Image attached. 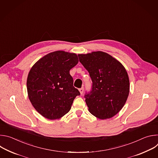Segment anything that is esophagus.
Returning <instances> with one entry per match:
<instances>
[{
	"label": "esophagus",
	"instance_id": "1",
	"mask_svg": "<svg viewBox=\"0 0 158 158\" xmlns=\"http://www.w3.org/2000/svg\"><path fill=\"white\" fill-rule=\"evenodd\" d=\"M79 92H80L81 94H82V93H83V92H84V88H83V87H81V88L79 89Z\"/></svg>",
	"mask_w": 158,
	"mask_h": 158
}]
</instances>
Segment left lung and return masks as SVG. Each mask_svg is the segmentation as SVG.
Masks as SVG:
<instances>
[{"mask_svg":"<svg viewBox=\"0 0 158 158\" xmlns=\"http://www.w3.org/2000/svg\"><path fill=\"white\" fill-rule=\"evenodd\" d=\"M78 56L93 81L91 92L84 96L89 112L101 119L114 116L124 106L129 93V79L124 67L102 51Z\"/></svg>","mask_w":158,"mask_h":158,"instance_id":"8db88e82","label":"left lung"}]
</instances>
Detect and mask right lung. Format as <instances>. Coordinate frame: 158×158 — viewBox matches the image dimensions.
<instances>
[{
    "instance_id": "add662e5",
    "label": "right lung",
    "mask_w": 158,
    "mask_h": 158,
    "mask_svg": "<svg viewBox=\"0 0 158 158\" xmlns=\"http://www.w3.org/2000/svg\"><path fill=\"white\" fill-rule=\"evenodd\" d=\"M78 62L77 54L57 51L44 56L32 67L27 79L28 96L43 117L51 120L62 118L80 95L69 73Z\"/></svg>"
}]
</instances>
